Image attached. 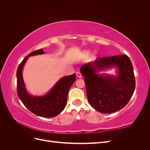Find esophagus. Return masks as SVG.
<instances>
[{"label": "esophagus", "instance_id": "esophagus-1", "mask_svg": "<svg viewBox=\"0 0 150 150\" xmlns=\"http://www.w3.org/2000/svg\"><path fill=\"white\" fill-rule=\"evenodd\" d=\"M76 76L78 77L79 78H82V74H81V73L80 72H79V71H78V72H76Z\"/></svg>", "mask_w": 150, "mask_h": 150}]
</instances>
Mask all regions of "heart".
<instances>
[{
	"instance_id": "1",
	"label": "heart",
	"mask_w": 150,
	"mask_h": 150,
	"mask_svg": "<svg viewBox=\"0 0 150 150\" xmlns=\"http://www.w3.org/2000/svg\"><path fill=\"white\" fill-rule=\"evenodd\" d=\"M83 54L84 56H88L89 54V51H84Z\"/></svg>"
}]
</instances>
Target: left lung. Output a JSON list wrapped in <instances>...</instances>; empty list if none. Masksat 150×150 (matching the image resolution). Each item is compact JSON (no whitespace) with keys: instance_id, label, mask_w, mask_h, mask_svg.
<instances>
[{"instance_id":"obj_1","label":"left lung","mask_w":150,"mask_h":150,"mask_svg":"<svg viewBox=\"0 0 150 150\" xmlns=\"http://www.w3.org/2000/svg\"><path fill=\"white\" fill-rule=\"evenodd\" d=\"M116 67L118 76L99 75L101 70ZM84 77L88 101L103 113H111L123 108L132 97L135 89L133 67L129 57L123 55L98 57L80 69Z\"/></svg>"}]
</instances>
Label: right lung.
I'll use <instances>...</instances> for the list:
<instances>
[{"label":"right lung","instance_id":"right-lung-1","mask_svg":"<svg viewBox=\"0 0 150 150\" xmlns=\"http://www.w3.org/2000/svg\"><path fill=\"white\" fill-rule=\"evenodd\" d=\"M44 53L42 49L32 52L24 59L18 66L17 91L22 103L32 112L40 117H52L57 116L65 108L67 100V94L76 80V74L60 79L49 92L44 96H31L25 88L22 74V69L29 57Z\"/></svg>","mask_w":150,"mask_h":150}]
</instances>
